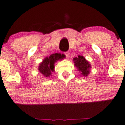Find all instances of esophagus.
<instances>
[{"instance_id": "34e87169", "label": "esophagus", "mask_w": 125, "mask_h": 125, "mask_svg": "<svg viewBox=\"0 0 125 125\" xmlns=\"http://www.w3.org/2000/svg\"><path fill=\"white\" fill-rule=\"evenodd\" d=\"M65 55H66V57H67V58H68V57H70V52H65Z\"/></svg>"}]
</instances>
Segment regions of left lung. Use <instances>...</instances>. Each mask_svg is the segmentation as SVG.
Instances as JSON below:
<instances>
[{
  "label": "left lung",
  "instance_id": "8db88e82",
  "mask_svg": "<svg viewBox=\"0 0 125 125\" xmlns=\"http://www.w3.org/2000/svg\"><path fill=\"white\" fill-rule=\"evenodd\" d=\"M73 60L74 65L80 72L81 76L87 77L89 75L91 65L90 63L85 59L83 55H78V57H76L73 58Z\"/></svg>",
  "mask_w": 125,
  "mask_h": 125
}]
</instances>
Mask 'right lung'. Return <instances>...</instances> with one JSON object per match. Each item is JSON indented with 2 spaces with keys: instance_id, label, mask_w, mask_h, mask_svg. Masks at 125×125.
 <instances>
[{
  "instance_id": "1",
  "label": "right lung",
  "mask_w": 125,
  "mask_h": 125,
  "mask_svg": "<svg viewBox=\"0 0 125 125\" xmlns=\"http://www.w3.org/2000/svg\"><path fill=\"white\" fill-rule=\"evenodd\" d=\"M64 58V55L61 53H53L49 57H46L39 63L38 71L44 76V78H49L52 72H55V63L57 61H61Z\"/></svg>"
}]
</instances>
